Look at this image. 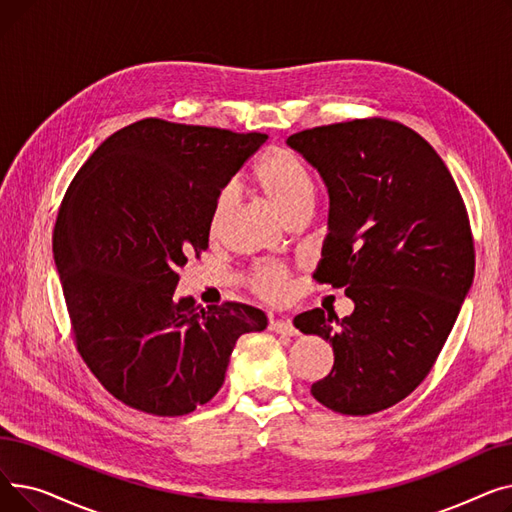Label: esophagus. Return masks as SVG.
Returning <instances> with one entry per match:
<instances>
[{
  "label": "esophagus",
  "instance_id": "1",
  "mask_svg": "<svg viewBox=\"0 0 512 512\" xmlns=\"http://www.w3.org/2000/svg\"><path fill=\"white\" fill-rule=\"evenodd\" d=\"M270 328H272L274 332H278V334H286V336H294V334H299V330L294 328V324H292V319H288V317L272 319V321H270Z\"/></svg>",
  "mask_w": 512,
  "mask_h": 512
}]
</instances>
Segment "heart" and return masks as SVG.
Here are the masks:
<instances>
[{"label": "heart", "mask_w": 512, "mask_h": 512, "mask_svg": "<svg viewBox=\"0 0 512 512\" xmlns=\"http://www.w3.org/2000/svg\"><path fill=\"white\" fill-rule=\"evenodd\" d=\"M253 178L263 195L286 220L309 213L315 199V182L305 161L292 149L272 145L255 161ZM234 188L226 186L211 209L209 232L218 234L234 207ZM249 288L265 301H282L290 288V274L282 265H255L247 274Z\"/></svg>", "instance_id": "b5f03b06"}]
</instances>
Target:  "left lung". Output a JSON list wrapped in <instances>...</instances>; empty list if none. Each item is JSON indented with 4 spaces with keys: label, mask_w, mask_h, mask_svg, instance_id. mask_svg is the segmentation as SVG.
I'll list each match as a JSON object with an SVG mask.
<instances>
[{
    "label": "left lung",
    "mask_w": 512,
    "mask_h": 512,
    "mask_svg": "<svg viewBox=\"0 0 512 512\" xmlns=\"http://www.w3.org/2000/svg\"><path fill=\"white\" fill-rule=\"evenodd\" d=\"M288 145L319 170L332 201L315 280L355 301L344 319L324 309L294 317L334 348L311 394L340 415L390 409L434 369L473 282L465 201L436 149L396 120L315 126Z\"/></svg>",
    "instance_id": "1"
}]
</instances>
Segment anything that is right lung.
Returning a JSON list of instances; mask_svg holds the SVG:
<instances>
[{"mask_svg": "<svg viewBox=\"0 0 512 512\" xmlns=\"http://www.w3.org/2000/svg\"><path fill=\"white\" fill-rule=\"evenodd\" d=\"M263 132L145 118L105 139L62 199L53 257L70 332L101 386L124 405L180 417L224 384L261 309L176 299L178 267L209 249V218Z\"/></svg>", "mask_w": 512, "mask_h": 512, "instance_id": "right-lung-1", "label": "right lung"}]
</instances>
